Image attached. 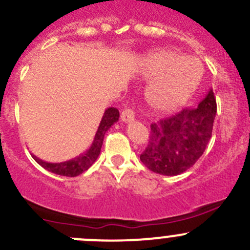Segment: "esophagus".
I'll return each instance as SVG.
<instances>
[{
  "label": "esophagus",
  "mask_w": 250,
  "mask_h": 250,
  "mask_svg": "<svg viewBox=\"0 0 250 250\" xmlns=\"http://www.w3.org/2000/svg\"><path fill=\"white\" fill-rule=\"evenodd\" d=\"M120 119H122V122H124V123L133 122V120H135V113H133V110H131V109L123 110Z\"/></svg>",
  "instance_id": "1"
}]
</instances>
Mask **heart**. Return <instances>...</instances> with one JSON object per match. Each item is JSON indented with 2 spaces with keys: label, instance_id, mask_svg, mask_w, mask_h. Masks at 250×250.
Instances as JSON below:
<instances>
[{
  "label": "heart",
  "instance_id": "obj_1",
  "mask_svg": "<svg viewBox=\"0 0 250 250\" xmlns=\"http://www.w3.org/2000/svg\"><path fill=\"white\" fill-rule=\"evenodd\" d=\"M141 73L146 80L152 81L146 90V101L158 114H167L184 107L203 78L199 61L170 49L146 57Z\"/></svg>",
  "mask_w": 250,
  "mask_h": 250
}]
</instances>
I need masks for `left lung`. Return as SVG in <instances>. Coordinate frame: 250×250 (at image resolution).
<instances>
[{
    "mask_svg": "<svg viewBox=\"0 0 250 250\" xmlns=\"http://www.w3.org/2000/svg\"><path fill=\"white\" fill-rule=\"evenodd\" d=\"M216 100L209 90L197 108H186L150 125L148 146L140 159L152 171L180 175L193 167L208 146L212 132Z\"/></svg>",
    "mask_w": 250,
    "mask_h": 250,
    "instance_id": "obj_1",
    "label": "left lung"
}]
</instances>
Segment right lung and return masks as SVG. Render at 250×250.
Masks as SVG:
<instances>
[{
    "label": "right lung",
    "mask_w": 250,
    "mask_h": 250,
    "mask_svg": "<svg viewBox=\"0 0 250 250\" xmlns=\"http://www.w3.org/2000/svg\"><path fill=\"white\" fill-rule=\"evenodd\" d=\"M119 120V110L114 107L107 108L103 114L102 120H101L98 130L96 132L93 142L91 147L88 148L86 152L80 154L79 157H75L74 159L66 160V162L62 163H47L38 158L36 155L31 154L38 164H40L43 169L48 170V171L53 172V174L61 175V176H68V177H75L78 175L83 174V171L88 169L93 163L97 160L98 155L101 153V148H102L103 140H104V135L112 125Z\"/></svg>",
    "instance_id": "right-lung-1"
}]
</instances>
